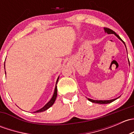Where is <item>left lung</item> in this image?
<instances>
[{
	"label": "left lung",
	"mask_w": 134,
	"mask_h": 134,
	"mask_svg": "<svg viewBox=\"0 0 134 134\" xmlns=\"http://www.w3.org/2000/svg\"><path fill=\"white\" fill-rule=\"evenodd\" d=\"M104 31H105V32H106V33L108 34H114V35H115V36H117V37H118V38L120 40H121V41H122V42H123L124 44H125V42H124L122 40H121V37H120L118 35H117V34H116L115 32H114V31H113V30H112L109 29V28H104ZM125 47H126V45H125ZM126 51H127V50H126ZM129 64H130V63H129ZM118 98H119V97H118ZM114 98V99H112V100H93V99H91V98H87V99H88L90 101H91V102H93V103L102 104H109V103H111V102H113V101L117 99V98Z\"/></svg>",
	"instance_id": "8db88e82"
}]
</instances>
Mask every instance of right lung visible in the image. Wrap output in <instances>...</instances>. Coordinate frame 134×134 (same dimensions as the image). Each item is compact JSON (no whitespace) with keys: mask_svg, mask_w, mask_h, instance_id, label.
<instances>
[{"mask_svg":"<svg viewBox=\"0 0 134 134\" xmlns=\"http://www.w3.org/2000/svg\"><path fill=\"white\" fill-rule=\"evenodd\" d=\"M5 74H6V71H5ZM58 79H59V77H58V78L57 81H56V84H57L58 81ZM56 87H55L54 92L53 96H52V98H51V99L50 100L49 102H48V103H47V104H46L45 106H44V107H43V108H41L40 109H39V110L36 111H34V113H39V112L44 111L47 110V109H48L50 107H51V106H52V105L54 104V103L55 100H56V97H57V86H56Z\"/></svg>","mask_w":134,"mask_h":134,"instance_id":"right-lung-1","label":"right lung"}]
</instances>
